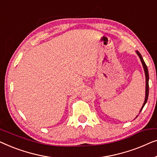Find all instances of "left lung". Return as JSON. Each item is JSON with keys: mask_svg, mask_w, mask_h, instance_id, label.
Wrapping results in <instances>:
<instances>
[{"mask_svg": "<svg viewBox=\"0 0 157 157\" xmlns=\"http://www.w3.org/2000/svg\"><path fill=\"white\" fill-rule=\"evenodd\" d=\"M136 53L137 54V56H139V57L140 58V60L142 62V64L143 65V68H144V74H145V78H146V89H145V99H144V104H143L142 108H141L140 111V113L141 112H142V110L143 109V107H144V105H146V103H147V100H148V96H149V72H148V68L147 67V65H146V64L144 63V59L142 58V55L140 53V52L137 51V50H136ZM138 115L136 117V118L137 117Z\"/></svg>", "mask_w": 157, "mask_h": 157, "instance_id": "1", "label": "left lung"}]
</instances>
